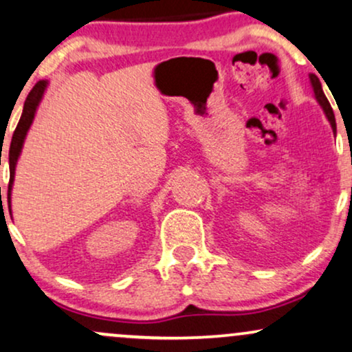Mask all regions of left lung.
Listing matches in <instances>:
<instances>
[{"instance_id":"obj_1","label":"left lung","mask_w":352,"mask_h":352,"mask_svg":"<svg viewBox=\"0 0 352 352\" xmlns=\"http://www.w3.org/2000/svg\"><path fill=\"white\" fill-rule=\"evenodd\" d=\"M309 80H311V85H313V90H315V97H316L318 103H320V105L323 107L326 117H328L329 123H331V126H333V131H336V120H334V113H333L331 105H329L328 98H326L323 89H321L320 78H318L316 76H313V74H311V76H309Z\"/></svg>"}]
</instances>
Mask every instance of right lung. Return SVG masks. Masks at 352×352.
Returning <instances> with one entry per match:
<instances>
[{
  "label": "right lung",
  "instance_id": "1",
  "mask_svg": "<svg viewBox=\"0 0 352 352\" xmlns=\"http://www.w3.org/2000/svg\"><path fill=\"white\" fill-rule=\"evenodd\" d=\"M45 87H47V82L45 80H39L34 87H32V90L28 95L26 102H24L23 115H21L18 126H16L14 133H12V140L10 144V184H8V204L11 202L10 197H11V189H12V181H14V169L21 155V148H23L24 138H26L29 126H31L32 120H34L36 109L37 105H39L41 98H43Z\"/></svg>",
  "mask_w": 352,
  "mask_h": 352
}]
</instances>
